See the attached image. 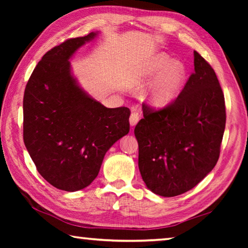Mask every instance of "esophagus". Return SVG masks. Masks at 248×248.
Returning <instances> with one entry per match:
<instances>
[{
  "mask_svg": "<svg viewBox=\"0 0 248 248\" xmlns=\"http://www.w3.org/2000/svg\"><path fill=\"white\" fill-rule=\"evenodd\" d=\"M130 124L132 125V127H135L136 125V124L139 123V120H140V115H139V113L136 112L135 109H133L132 110V113H131V115H130Z\"/></svg>",
  "mask_w": 248,
  "mask_h": 248,
  "instance_id": "obj_1",
  "label": "esophagus"
}]
</instances>
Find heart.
I'll return each mask as SVG.
<instances>
[{
  "label": "heart",
  "mask_w": 248,
  "mask_h": 248,
  "mask_svg": "<svg viewBox=\"0 0 248 248\" xmlns=\"http://www.w3.org/2000/svg\"><path fill=\"white\" fill-rule=\"evenodd\" d=\"M148 76L155 78L148 93L149 102L155 108L170 104L180 93L186 81V69L180 62L166 55H159L150 65Z\"/></svg>",
  "instance_id": "1"
}]
</instances>
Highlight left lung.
Masks as SVG:
<instances>
[{
	"mask_svg": "<svg viewBox=\"0 0 248 248\" xmlns=\"http://www.w3.org/2000/svg\"><path fill=\"white\" fill-rule=\"evenodd\" d=\"M194 73L177 99L155 110L143 104L134 129L139 168L151 192L186 193L217 165L225 124V98L213 68L194 51Z\"/></svg>",
	"mask_w": 248,
	"mask_h": 248,
	"instance_id": "obj_1",
	"label": "left lung"
}]
</instances>
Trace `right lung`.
I'll return each instance as SVG.
<instances>
[{
  "label": "right lung",
  "mask_w": 248,
  "mask_h": 248,
  "mask_svg": "<svg viewBox=\"0 0 248 248\" xmlns=\"http://www.w3.org/2000/svg\"><path fill=\"white\" fill-rule=\"evenodd\" d=\"M98 31L46 52L26 84L23 140L37 170L67 192L88 186L107 151L130 130L128 108H108L78 85L69 60Z\"/></svg>",
  "instance_id": "1"
}]
</instances>
